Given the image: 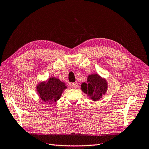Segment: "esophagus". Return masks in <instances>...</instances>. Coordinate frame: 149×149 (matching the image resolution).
I'll use <instances>...</instances> for the list:
<instances>
[{"label": "esophagus", "mask_w": 149, "mask_h": 149, "mask_svg": "<svg viewBox=\"0 0 149 149\" xmlns=\"http://www.w3.org/2000/svg\"><path fill=\"white\" fill-rule=\"evenodd\" d=\"M71 86H72V87H73V88H76L78 87V84L77 83H72Z\"/></svg>", "instance_id": "34e87169"}]
</instances>
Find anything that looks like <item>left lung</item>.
<instances>
[{
    "mask_svg": "<svg viewBox=\"0 0 149 149\" xmlns=\"http://www.w3.org/2000/svg\"><path fill=\"white\" fill-rule=\"evenodd\" d=\"M81 89L88 97L96 101L106 94L107 90V81L98 74H90L88 77L87 83L81 84Z\"/></svg>",
    "mask_w": 149,
    "mask_h": 149,
    "instance_id": "left-lung-1",
    "label": "left lung"
}]
</instances>
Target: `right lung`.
Here are the masks:
<instances>
[{
	"label": "right lung",
	"instance_id": "1",
	"mask_svg": "<svg viewBox=\"0 0 149 149\" xmlns=\"http://www.w3.org/2000/svg\"><path fill=\"white\" fill-rule=\"evenodd\" d=\"M67 86L65 83L55 77L49 78L47 81L40 83L37 86V91L40 99L48 104H53L60 100Z\"/></svg>",
	"mask_w": 149,
	"mask_h": 149
}]
</instances>
